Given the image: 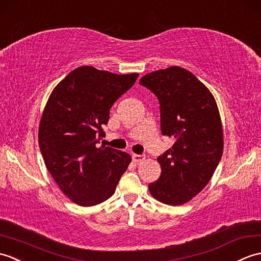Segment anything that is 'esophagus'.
Listing matches in <instances>:
<instances>
[{
	"label": "esophagus",
	"mask_w": 261,
	"mask_h": 261,
	"mask_svg": "<svg viewBox=\"0 0 261 261\" xmlns=\"http://www.w3.org/2000/svg\"><path fill=\"white\" fill-rule=\"evenodd\" d=\"M144 160H145V155H138V154L133 155V162H135V163H141V162Z\"/></svg>",
	"instance_id": "esophagus-1"
}]
</instances>
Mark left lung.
I'll return each instance as SVG.
<instances>
[{"label": "left lung", "instance_id": "8db88e82", "mask_svg": "<svg viewBox=\"0 0 261 261\" xmlns=\"http://www.w3.org/2000/svg\"><path fill=\"white\" fill-rule=\"evenodd\" d=\"M140 85L156 95L162 134L175 140L159 156L161 176L150 195L167 205H182L209 183L223 153V129L212 92L194 74L169 67L142 77Z\"/></svg>", "mask_w": 261, "mask_h": 261}]
</instances>
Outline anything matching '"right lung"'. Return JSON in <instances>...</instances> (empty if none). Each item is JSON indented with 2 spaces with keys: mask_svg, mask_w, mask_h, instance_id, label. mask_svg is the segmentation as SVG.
Wrapping results in <instances>:
<instances>
[{
  "mask_svg": "<svg viewBox=\"0 0 261 261\" xmlns=\"http://www.w3.org/2000/svg\"><path fill=\"white\" fill-rule=\"evenodd\" d=\"M137 77L83 66L50 94L39 124V146L47 170L73 203L92 206L108 200L132 162L129 154L96 144L113 103Z\"/></svg>",
  "mask_w": 261,
  "mask_h": 261,
  "instance_id": "right-lung-1",
  "label": "right lung"
}]
</instances>
